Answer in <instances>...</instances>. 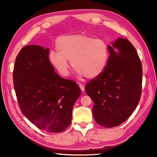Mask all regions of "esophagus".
<instances>
[{"label":"esophagus","mask_w":157,"mask_h":157,"mask_svg":"<svg viewBox=\"0 0 157 157\" xmlns=\"http://www.w3.org/2000/svg\"><path fill=\"white\" fill-rule=\"evenodd\" d=\"M78 84H79V88H80V89H81V90H82V92H84V85L80 84V83H78Z\"/></svg>","instance_id":"obj_1"}]
</instances>
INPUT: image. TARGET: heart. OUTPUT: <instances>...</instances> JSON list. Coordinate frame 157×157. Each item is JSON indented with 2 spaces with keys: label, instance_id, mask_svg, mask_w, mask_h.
<instances>
[{
  "label": "heart",
  "instance_id": "b5f03b06",
  "mask_svg": "<svg viewBox=\"0 0 157 157\" xmlns=\"http://www.w3.org/2000/svg\"><path fill=\"white\" fill-rule=\"evenodd\" d=\"M56 48L58 52H50L49 59L64 77L69 75V60L78 75L89 79L102 74L108 63L109 45L102 39L85 34L62 36L56 39Z\"/></svg>",
  "mask_w": 157,
  "mask_h": 157
}]
</instances>
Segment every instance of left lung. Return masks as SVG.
<instances>
[{"label": "left lung", "instance_id": "8db88e82", "mask_svg": "<svg viewBox=\"0 0 157 157\" xmlns=\"http://www.w3.org/2000/svg\"><path fill=\"white\" fill-rule=\"evenodd\" d=\"M109 51L105 71L85 86L94 102L95 121L107 128L118 126L129 118L139 103L142 84V63L128 40L116 39L109 45Z\"/></svg>", "mask_w": 157, "mask_h": 157}]
</instances>
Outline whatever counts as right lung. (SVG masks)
Here are the masks:
<instances>
[{"label": "right lung", "instance_id": "add662e5", "mask_svg": "<svg viewBox=\"0 0 157 157\" xmlns=\"http://www.w3.org/2000/svg\"><path fill=\"white\" fill-rule=\"evenodd\" d=\"M49 53L48 48L36 45L21 48L14 64L13 84L23 114L40 129L59 133L70 125L82 91L74 81L55 72Z\"/></svg>", "mask_w": 157, "mask_h": 157}]
</instances>
